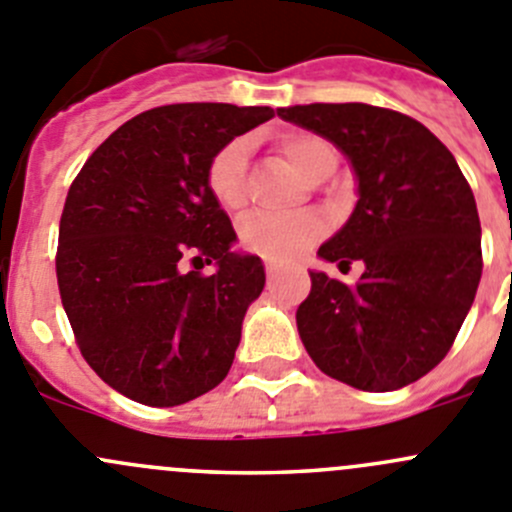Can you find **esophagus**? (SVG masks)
<instances>
[{
    "label": "esophagus",
    "instance_id": "esophagus-1",
    "mask_svg": "<svg viewBox=\"0 0 512 512\" xmlns=\"http://www.w3.org/2000/svg\"><path fill=\"white\" fill-rule=\"evenodd\" d=\"M277 272H280V265H277V262H272V260H267V277H277Z\"/></svg>",
    "mask_w": 512,
    "mask_h": 512
}]
</instances>
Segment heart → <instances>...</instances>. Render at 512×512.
<instances>
[{
	"label": "heart",
	"instance_id": "heart-1",
	"mask_svg": "<svg viewBox=\"0 0 512 512\" xmlns=\"http://www.w3.org/2000/svg\"><path fill=\"white\" fill-rule=\"evenodd\" d=\"M282 155L305 180H312L317 172L335 165V152L325 140L315 135L285 137L280 145ZM250 157V140L237 137L227 142L207 165V187L217 205L227 212H235L245 205V170ZM322 235V225L317 217H272L250 215L240 227L242 245L267 260H295L300 257L317 237Z\"/></svg>",
	"mask_w": 512,
	"mask_h": 512
}]
</instances>
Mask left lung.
<instances>
[{"label": "left lung", "mask_w": 512, "mask_h": 512, "mask_svg": "<svg viewBox=\"0 0 512 512\" xmlns=\"http://www.w3.org/2000/svg\"><path fill=\"white\" fill-rule=\"evenodd\" d=\"M277 117L332 142L357 185L350 217L317 257L365 270L352 287L310 270L295 315L302 345L350 388H405L448 355L478 292L473 190L448 147L408 114L347 102L280 107Z\"/></svg>", "instance_id": "1"}]
</instances>
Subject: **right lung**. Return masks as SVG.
Wrapping results in <instances>:
<instances>
[{"instance_id": "add662e5", "label": "right lung", "mask_w": 512, "mask_h": 512, "mask_svg": "<svg viewBox=\"0 0 512 512\" xmlns=\"http://www.w3.org/2000/svg\"><path fill=\"white\" fill-rule=\"evenodd\" d=\"M272 117L270 107L220 102L150 109L112 132L69 187L59 295L84 360L124 398L175 408L230 372L265 267L235 250L207 165ZM192 254L216 272L182 271Z\"/></svg>"}]
</instances>
